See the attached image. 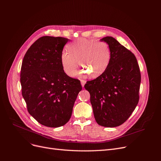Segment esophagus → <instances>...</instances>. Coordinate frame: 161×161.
Returning <instances> with one entry per match:
<instances>
[{"mask_svg":"<svg viewBox=\"0 0 161 161\" xmlns=\"http://www.w3.org/2000/svg\"><path fill=\"white\" fill-rule=\"evenodd\" d=\"M80 81H81V86H82V87H84V86H85V84H86V81L85 80H81Z\"/></svg>","mask_w":161,"mask_h":161,"instance_id":"34e87169","label":"esophagus"}]
</instances>
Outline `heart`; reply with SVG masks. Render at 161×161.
Listing matches in <instances>:
<instances>
[{"mask_svg": "<svg viewBox=\"0 0 161 161\" xmlns=\"http://www.w3.org/2000/svg\"><path fill=\"white\" fill-rule=\"evenodd\" d=\"M69 52L61 55V62L64 72L74 77L78 72V63L83 73L95 78L104 73L111 59V50L106 42L96 40L80 38L68 46Z\"/></svg>", "mask_w": 161, "mask_h": 161, "instance_id": "b5f03b06", "label": "heart"}]
</instances>
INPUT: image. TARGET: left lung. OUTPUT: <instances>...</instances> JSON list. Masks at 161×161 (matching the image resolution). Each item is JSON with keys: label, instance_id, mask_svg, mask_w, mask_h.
I'll return each instance as SVG.
<instances>
[{"label": "left lung", "instance_id": "8db88e82", "mask_svg": "<svg viewBox=\"0 0 161 161\" xmlns=\"http://www.w3.org/2000/svg\"><path fill=\"white\" fill-rule=\"evenodd\" d=\"M108 44L111 59L106 70L84 86L97 123L115 127L129 119L139 101L140 68L134 55L112 36L100 39Z\"/></svg>", "mask_w": 161, "mask_h": 161}]
</instances>
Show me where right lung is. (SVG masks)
<instances>
[{
    "instance_id": "right-lung-1",
    "label": "right lung",
    "mask_w": 161,
    "mask_h": 161,
    "mask_svg": "<svg viewBox=\"0 0 161 161\" xmlns=\"http://www.w3.org/2000/svg\"><path fill=\"white\" fill-rule=\"evenodd\" d=\"M70 40L42 36L27 50L23 59L20 82L29 113L41 125L59 127L70 119L82 87L80 80L64 72L61 55Z\"/></svg>"
}]
</instances>
